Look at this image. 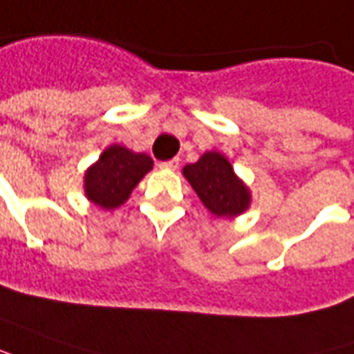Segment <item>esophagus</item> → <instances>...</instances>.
Here are the masks:
<instances>
[{
  "mask_svg": "<svg viewBox=\"0 0 354 354\" xmlns=\"http://www.w3.org/2000/svg\"><path fill=\"white\" fill-rule=\"evenodd\" d=\"M178 165H180V160H178V158H172V160H167V162H160L158 167L165 168V170H176Z\"/></svg>",
  "mask_w": 354,
  "mask_h": 354,
  "instance_id": "1",
  "label": "esophagus"
}]
</instances>
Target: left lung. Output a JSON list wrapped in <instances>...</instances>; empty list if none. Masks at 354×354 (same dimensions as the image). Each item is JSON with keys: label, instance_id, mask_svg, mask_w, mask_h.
<instances>
[{"label": "left lung", "instance_id": "1", "mask_svg": "<svg viewBox=\"0 0 354 354\" xmlns=\"http://www.w3.org/2000/svg\"><path fill=\"white\" fill-rule=\"evenodd\" d=\"M182 174L211 215L232 218L246 213L252 205V192L238 176L223 153L207 151L197 162L186 165Z\"/></svg>", "mask_w": 354, "mask_h": 354}]
</instances>
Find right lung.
<instances>
[{"mask_svg": "<svg viewBox=\"0 0 354 354\" xmlns=\"http://www.w3.org/2000/svg\"><path fill=\"white\" fill-rule=\"evenodd\" d=\"M153 170V158L124 145L106 147L96 162L85 170L83 189L86 199L100 209L124 205L147 172Z\"/></svg>", "mask_w": 354, "mask_h": 354, "instance_id": "add662e5", "label": "right lung"}]
</instances>
